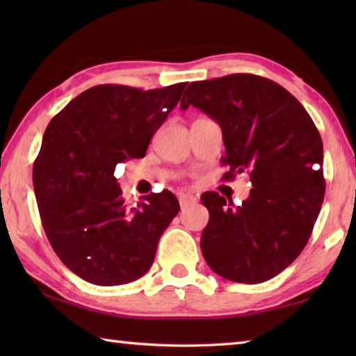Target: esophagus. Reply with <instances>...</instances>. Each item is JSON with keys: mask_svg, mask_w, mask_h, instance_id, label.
Wrapping results in <instances>:
<instances>
[{"mask_svg": "<svg viewBox=\"0 0 356 356\" xmlns=\"http://www.w3.org/2000/svg\"><path fill=\"white\" fill-rule=\"evenodd\" d=\"M196 201H197V197L193 196V195H188V193H185V195L179 196V202H180V207H182V209L191 206V204H195Z\"/></svg>", "mask_w": 356, "mask_h": 356, "instance_id": "obj_1", "label": "esophagus"}]
</instances>
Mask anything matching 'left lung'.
I'll return each instance as SVG.
<instances>
[{
  "label": "left lung",
  "instance_id": "8db88e82",
  "mask_svg": "<svg viewBox=\"0 0 356 356\" xmlns=\"http://www.w3.org/2000/svg\"><path fill=\"white\" fill-rule=\"evenodd\" d=\"M221 125L222 176L250 172V197L234 206L216 191L201 196L209 222L202 256L222 278L257 284L287 268L308 243L325 196L323 146L305 106L268 78L232 74L190 83L180 106Z\"/></svg>",
  "mask_w": 356,
  "mask_h": 356
}]
</instances>
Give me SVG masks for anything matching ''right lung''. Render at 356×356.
<instances>
[{"label": "right lung", "mask_w": 356, "mask_h": 356, "mask_svg": "<svg viewBox=\"0 0 356 356\" xmlns=\"http://www.w3.org/2000/svg\"><path fill=\"white\" fill-rule=\"evenodd\" d=\"M185 86L99 84L48 124L33 166L35 200L51 248L84 281L127 284L152 265L161 234L179 213L177 197L150 193L129 207L114 170L146 155Z\"/></svg>", "instance_id": "right-lung-1"}]
</instances>
